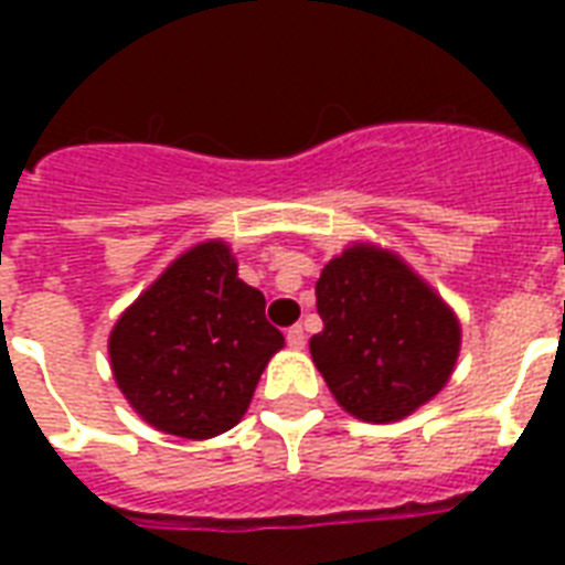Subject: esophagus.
Segmentation results:
<instances>
[{"mask_svg": "<svg viewBox=\"0 0 565 565\" xmlns=\"http://www.w3.org/2000/svg\"><path fill=\"white\" fill-rule=\"evenodd\" d=\"M305 343H308V337H305V328L292 326L290 331H287V345L299 352V349H305Z\"/></svg>", "mask_w": 565, "mask_h": 565, "instance_id": "esophagus-1", "label": "esophagus"}]
</instances>
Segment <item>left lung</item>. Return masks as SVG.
Segmentation results:
<instances>
[{
    "label": "left lung",
    "instance_id": "obj_1",
    "mask_svg": "<svg viewBox=\"0 0 565 565\" xmlns=\"http://www.w3.org/2000/svg\"><path fill=\"white\" fill-rule=\"evenodd\" d=\"M322 331L310 358L345 413L398 422L448 384L460 354V319L402 257L352 243L317 281Z\"/></svg>",
    "mask_w": 565,
    "mask_h": 565
}]
</instances>
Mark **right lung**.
Segmentation results:
<instances>
[{"label":"right lung","mask_w":565,"mask_h":565,"mask_svg":"<svg viewBox=\"0 0 565 565\" xmlns=\"http://www.w3.org/2000/svg\"><path fill=\"white\" fill-rule=\"evenodd\" d=\"M264 292L239 281L225 239L179 255L137 296L108 337L119 393L152 428L181 439L231 430L266 363L284 349Z\"/></svg>","instance_id":"right-lung-1"}]
</instances>
